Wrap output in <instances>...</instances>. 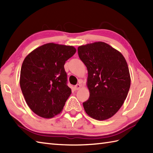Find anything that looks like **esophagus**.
<instances>
[{"label":"esophagus","instance_id":"34e87169","mask_svg":"<svg viewBox=\"0 0 153 153\" xmlns=\"http://www.w3.org/2000/svg\"><path fill=\"white\" fill-rule=\"evenodd\" d=\"M80 88H81V85H80V84H77V85H76L74 86L75 90H79Z\"/></svg>","mask_w":153,"mask_h":153}]
</instances>
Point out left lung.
<instances>
[{"instance_id":"1","label":"left lung","mask_w":153,"mask_h":153,"mask_svg":"<svg viewBox=\"0 0 153 153\" xmlns=\"http://www.w3.org/2000/svg\"><path fill=\"white\" fill-rule=\"evenodd\" d=\"M88 70L89 97L83 102L86 113L97 120L111 118L121 108L130 87L128 64L119 51L104 42L77 48Z\"/></svg>"}]
</instances>
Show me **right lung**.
Here are the masks:
<instances>
[{
    "instance_id": "obj_1",
    "label": "right lung",
    "mask_w": 153,
    "mask_h": 153,
    "mask_svg": "<svg viewBox=\"0 0 153 153\" xmlns=\"http://www.w3.org/2000/svg\"><path fill=\"white\" fill-rule=\"evenodd\" d=\"M76 52L72 46L47 43L25 57L19 84L27 105L37 115L53 118L63 109L71 93L64 64Z\"/></svg>"
}]
</instances>
